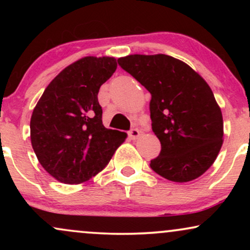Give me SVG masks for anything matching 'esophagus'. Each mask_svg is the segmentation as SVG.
I'll return each instance as SVG.
<instances>
[{"instance_id": "34e87169", "label": "esophagus", "mask_w": 250, "mask_h": 250, "mask_svg": "<svg viewBox=\"0 0 250 250\" xmlns=\"http://www.w3.org/2000/svg\"><path fill=\"white\" fill-rule=\"evenodd\" d=\"M128 136L130 137L131 140H136L137 137L140 136V130L137 128H133L128 131Z\"/></svg>"}]
</instances>
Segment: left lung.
Listing matches in <instances>:
<instances>
[{"instance_id": "left-lung-1", "label": "left lung", "mask_w": 250, "mask_h": 250, "mask_svg": "<svg viewBox=\"0 0 250 250\" xmlns=\"http://www.w3.org/2000/svg\"><path fill=\"white\" fill-rule=\"evenodd\" d=\"M117 62L151 94V129L161 151L150 168L174 182L207 171L223 139L222 113L207 82L185 62L163 54L129 55Z\"/></svg>"}]
</instances>
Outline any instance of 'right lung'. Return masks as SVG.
Listing matches in <instances>:
<instances>
[{
    "mask_svg": "<svg viewBox=\"0 0 250 250\" xmlns=\"http://www.w3.org/2000/svg\"><path fill=\"white\" fill-rule=\"evenodd\" d=\"M116 67L114 57H83L49 83L34 109L31 146L42 167L60 182L76 185L95 176L127 137L103 125L97 100Z\"/></svg>",
    "mask_w": 250,
    "mask_h": 250,
    "instance_id": "obj_1",
    "label": "right lung"
}]
</instances>
